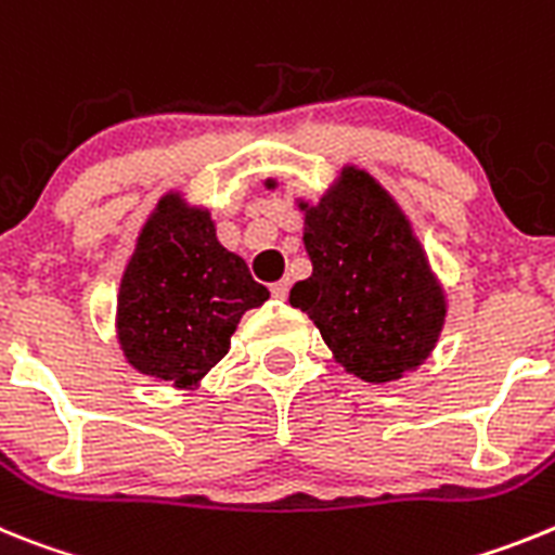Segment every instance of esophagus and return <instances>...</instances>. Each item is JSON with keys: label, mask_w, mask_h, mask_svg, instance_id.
<instances>
[{"label": "esophagus", "mask_w": 555, "mask_h": 555, "mask_svg": "<svg viewBox=\"0 0 555 555\" xmlns=\"http://www.w3.org/2000/svg\"><path fill=\"white\" fill-rule=\"evenodd\" d=\"M271 293H273V298H279V301H282V298H287V293H291V282H273L271 284Z\"/></svg>", "instance_id": "34e87169"}]
</instances>
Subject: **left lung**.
<instances>
[{
	"mask_svg": "<svg viewBox=\"0 0 555 555\" xmlns=\"http://www.w3.org/2000/svg\"><path fill=\"white\" fill-rule=\"evenodd\" d=\"M312 276L291 305L315 321L335 360L365 383H391L433 351L444 293L391 195L360 170L307 211Z\"/></svg>",
	"mask_w": 555,
	"mask_h": 555,
	"instance_id": "1",
	"label": "left lung"
}]
</instances>
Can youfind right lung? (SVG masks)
I'll list each match as a JSON object with an SVG mask.
<instances>
[{
	"instance_id": "obj_1",
	"label": "right lung",
	"mask_w": 555,
	"mask_h": 555,
	"mask_svg": "<svg viewBox=\"0 0 555 555\" xmlns=\"http://www.w3.org/2000/svg\"><path fill=\"white\" fill-rule=\"evenodd\" d=\"M268 296L248 264L218 243L209 211L167 195L122 276L119 344L147 377L190 385L225 358L243 312Z\"/></svg>"
}]
</instances>
